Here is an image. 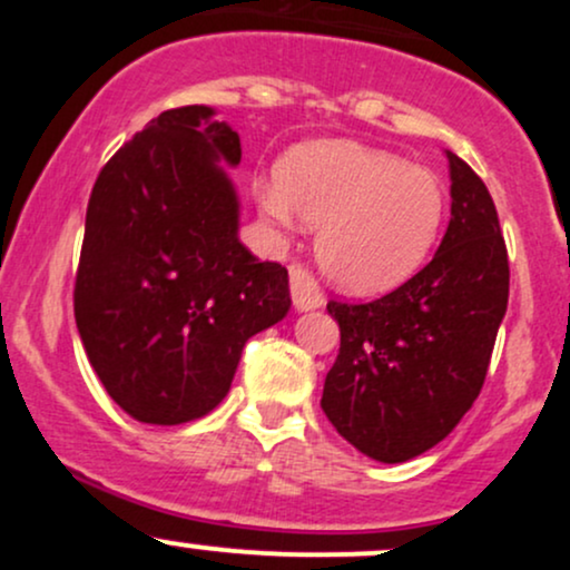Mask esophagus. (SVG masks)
<instances>
[{
  "mask_svg": "<svg viewBox=\"0 0 570 570\" xmlns=\"http://www.w3.org/2000/svg\"><path fill=\"white\" fill-rule=\"evenodd\" d=\"M289 286H292V299L297 311H316L324 305V292L318 286V281L313 278V273L305 265L294 263L289 265Z\"/></svg>",
  "mask_w": 570,
  "mask_h": 570,
  "instance_id": "34e87169",
  "label": "esophagus"
}]
</instances>
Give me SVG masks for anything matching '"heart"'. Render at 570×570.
Instances as JSON below:
<instances>
[{
	"label": "heart",
	"mask_w": 570,
	"mask_h": 570,
	"mask_svg": "<svg viewBox=\"0 0 570 570\" xmlns=\"http://www.w3.org/2000/svg\"><path fill=\"white\" fill-rule=\"evenodd\" d=\"M263 214L318 227L316 257L340 289L381 294L421 271L448 217L442 179L356 141L299 144L257 187Z\"/></svg>",
	"instance_id": "b5f03b06"
}]
</instances>
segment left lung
<instances>
[{"mask_svg":"<svg viewBox=\"0 0 570 570\" xmlns=\"http://www.w3.org/2000/svg\"><path fill=\"white\" fill-rule=\"evenodd\" d=\"M450 160V225L434 259L372 303L326 311L340 351L322 410L358 453L402 463L458 426L485 383L509 299V259L485 181Z\"/></svg>","mask_w":570,"mask_h":570,"instance_id":"1","label":"left lung"}]
</instances>
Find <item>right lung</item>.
Wrapping results in <instances>:
<instances>
[{"label":"right lung","instance_id":"obj_1","mask_svg":"<svg viewBox=\"0 0 570 570\" xmlns=\"http://www.w3.org/2000/svg\"><path fill=\"white\" fill-rule=\"evenodd\" d=\"M212 107L168 109L98 174L75 318L90 367L130 417L179 426L230 391L246 340L289 313V273L238 240L219 160L240 139Z\"/></svg>","mask_w":570,"mask_h":570}]
</instances>
